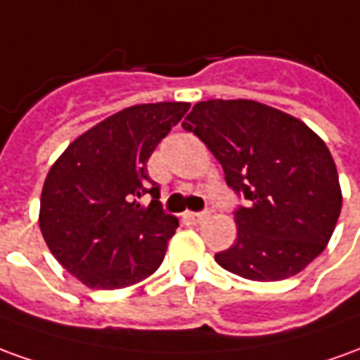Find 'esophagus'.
Masks as SVG:
<instances>
[{
    "label": "esophagus",
    "mask_w": 360,
    "mask_h": 360,
    "mask_svg": "<svg viewBox=\"0 0 360 360\" xmlns=\"http://www.w3.org/2000/svg\"><path fill=\"white\" fill-rule=\"evenodd\" d=\"M185 218H187L191 224H200V222H205L206 218H208V212H187Z\"/></svg>",
    "instance_id": "esophagus-1"
}]
</instances>
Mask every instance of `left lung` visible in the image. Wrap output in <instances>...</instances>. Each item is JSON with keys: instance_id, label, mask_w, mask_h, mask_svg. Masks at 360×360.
<instances>
[{"instance_id": "left-lung-1", "label": "left lung", "mask_w": 360, "mask_h": 360, "mask_svg": "<svg viewBox=\"0 0 360 360\" xmlns=\"http://www.w3.org/2000/svg\"><path fill=\"white\" fill-rule=\"evenodd\" d=\"M183 128L220 162L226 183L245 205L238 238L216 253L218 265L250 281H283L326 250L341 212L338 169L318 134L257 101L197 103Z\"/></svg>"}]
</instances>
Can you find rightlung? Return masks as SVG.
<instances>
[{"instance_id":"obj_1","label":"right lung","mask_w":360,"mask_h":360,"mask_svg":"<svg viewBox=\"0 0 360 360\" xmlns=\"http://www.w3.org/2000/svg\"><path fill=\"white\" fill-rule=\"evenodd\" d=\"M188 103L120 110L68 146L40 197V232L52 255L85 286L112 290L158 271L177 218L165 214L148 160ZM153 197L150 205L139 202Z\"/></svg>"}]
</instances>
